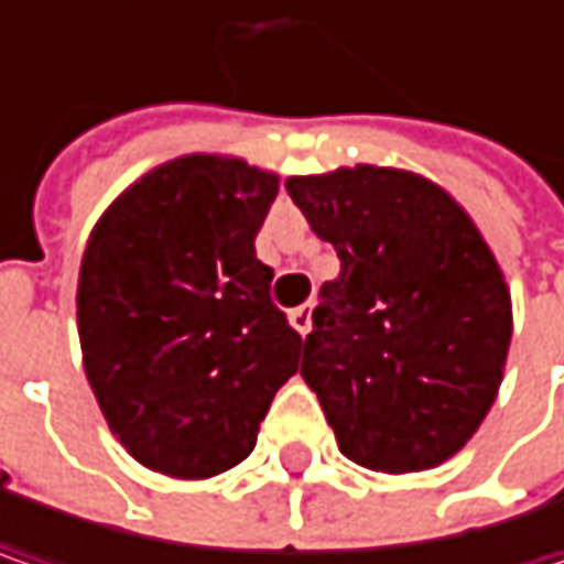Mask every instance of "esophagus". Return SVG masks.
<instances>
[{
	"mask_svg": "<svg viewBox=\"0 0 564 564\" xmlns=\"http://www.w3.org/2000/svg\"><path fill=\"white\" fill-rule=\"evenodd\" d=\"M290 326L300 335H310V329H313V303L296 306V310L290 313Z\"/></svg>",
	"mask_w": 564,
	"mask_h": 564,
	"instance_id": "1",
	"label": "esophagus"
}]
</instances>
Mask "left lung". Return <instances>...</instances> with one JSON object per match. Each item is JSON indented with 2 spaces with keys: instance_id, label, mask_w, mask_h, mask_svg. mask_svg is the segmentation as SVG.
I'll return each instance as SVG.
<instances>
[{
  "instance_id": "left-lung-1",
  "label": "left lung",
  "mask_w": 564,
  "mask_h": 564,
  "mask_svg": "<svg viewBox=\"0 0 564 564\" xmlns=\"http://www.w3.org/2000/svg\"><path fill=\"white\" fill-rule=\"evenodd\" d=\"M286 193L341 264L300 368L341 455L387 475L442 465L487 416L513 333L481 231L445 189L393 167L290 177Z\"/></svg>"
}]
</instances>
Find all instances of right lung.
Returning <instances> with one entry per match:
<instances>
[{"label": "right lung", "instance_id": "add662e5", "mask_svg": "<svg viewBox=\"0 0 564 564\" xmlns=\"http://www.w3.org/2000/svg\"><path fill=\"white\" fill-rule=\"evenodd\" d=\"M278 177L189 154L129 186L86 241L83 368L109 430L144 468L213 478L245 462L303 338L271 300L254 238Z\"/></svg>", "mask_w": 564, "mask_h": 564}]
</instances>
